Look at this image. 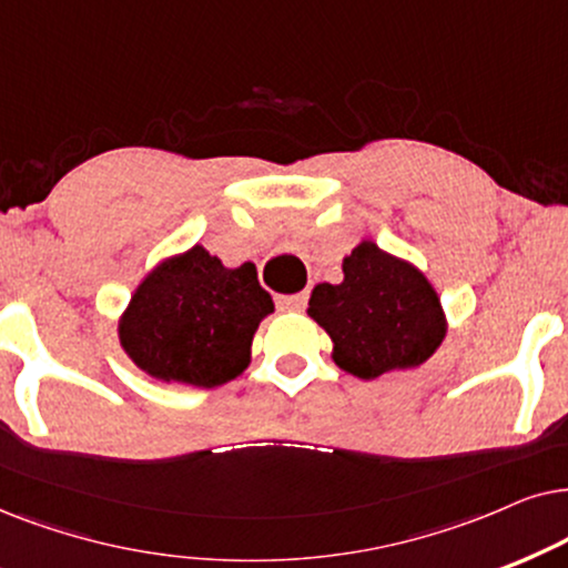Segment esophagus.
I'll use <instances>...</instances> for the list:
<instances>
[{"label": "esophagus", "mask_w": 568, "mask_h": 568, "mask_svg": "<svg viewBox=\"0 0 568 568\" xmlns=\"http://www.w3.org/2000/svg\"><path fill=\"white\" fill-rule=\"evenodd\" d=\"M306 293H293V296H277L275 304L280 312H301V308L306 306Z\"/></svg>", "instance_id": "34e87169"}]
</instances>
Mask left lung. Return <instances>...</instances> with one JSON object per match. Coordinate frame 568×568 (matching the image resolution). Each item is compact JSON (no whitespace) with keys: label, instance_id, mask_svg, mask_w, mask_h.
<instances>
[{"label":"left lung","instance_id":"8db88e82","mask_svg":"<svg viewBox=\"0 0 568 568\" xmlns=\"http://www.w3.org/2000/svg\"><path fill=\"white\" fill-rule=\"evenodd\" d=\"M343 283H320L308 316L332 337V361L358 379L418 368L447 335L442 301L415 264L361 241Z\"/></svg>","mask_w":568,"mask_h":568}]
</instances>
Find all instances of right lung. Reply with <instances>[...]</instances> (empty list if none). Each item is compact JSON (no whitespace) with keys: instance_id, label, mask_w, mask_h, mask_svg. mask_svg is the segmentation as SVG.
<instances>
[{"instance_id":"1","label":"right lung","mask_w":568,"mask_h":568,"mask_svg":"<svg viewBox=\"0 0 568 568\" xmlns=\"http://www.w3.org/2000/svg\"><path fill=\"white\" fill-rule=\"evenodd\" d=\"M272 312L252 262L231 270L196 244L148 272L121 314L119 343L153 379L213 389L244 374Z\"/></svg>"}]
</instances>
